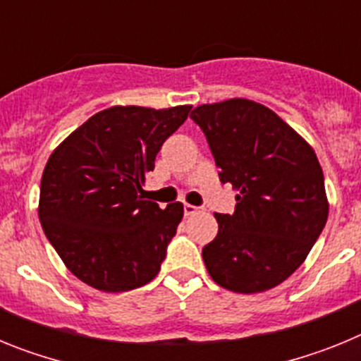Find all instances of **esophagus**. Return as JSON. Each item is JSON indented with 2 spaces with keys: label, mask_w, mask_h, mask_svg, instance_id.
Here are the masks:
<instances>
[{
  "label": "esophagus",
  "mask_w": 361,
  "mask_h": 361,
  "mask_svg": "<svg viewBox=\"0 0 361 361\" xmlns=\"http://www.w3.org/2000/svg\"><path fill=\"white\" fill-rule=\"evenodd\" d=\"M200 208H197V206H193V204H184V213H186L188 216L190 215H195L197 212H199Z\"/></svg>",
  "instance_id": "34e87169"
}]
</instances>
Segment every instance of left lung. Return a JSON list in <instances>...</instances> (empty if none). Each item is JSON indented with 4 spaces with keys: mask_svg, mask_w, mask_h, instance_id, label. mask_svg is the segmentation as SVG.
<instances>
[{
    "mask_svg": "<svg viewBox=\"0 0 361 361\" xmlns=\"http://www.w3.org/2000/svg\"><path fill=\"white\" fill-rule=\"evenodd\" d=\"M237 191L233 215L215 213L216 237L204 245L209 276L235 293H262L298 269L329 215L317 153L275 111L250 99L191 111Z\"/></svg>",
    "mask_w": 361,
    "mask_h": 361,
    "instance_id": "1",
    "label": "left lung"
}]
</instances>
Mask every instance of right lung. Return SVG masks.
I'll return each mask as SVG.
<instances>
[{"mask_svg":"<svg viewBox=\"0 0 361 361\" xmlns=\"http://www.w3.org/2000/svg\"><path fill=\"white\" fill-rule=\"evenodd\" d=\"M191 106H111L57 146L41 177V226L73 276L104 293L157 276L184 206L141 195L162 142Z\"/></svg>","mask_w":361,"mask_h":361,"instance_id":"add662e5","label":"right lung"}]
</instances>
